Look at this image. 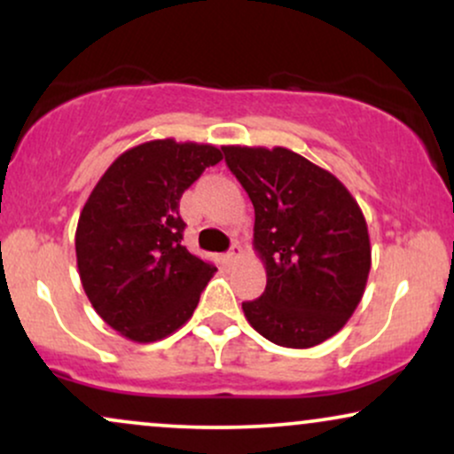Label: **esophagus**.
Here are the masks:
<instances>
[{"label": "esophagus", "instance_id": "34e87169", "mask_svg": "<svg viewBox=\"0 0 454 454\" xmlns=\"http://www.w3.org/2000/svg\"><path fill=\"white\" fill-rule=\"evenodd\" d=\"M243 256V249H241V245H232L231 247V252L226 254V256H223V262L226 264H232V262H237L239 258Z\"/></svg>", "mask_w": 454, "mask_h": 454}]
</instances>
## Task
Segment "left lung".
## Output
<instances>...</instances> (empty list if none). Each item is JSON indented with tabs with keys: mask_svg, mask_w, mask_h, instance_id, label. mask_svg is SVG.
<instances>
[{
	"mask_svg": "<svg viewBox=\"0 0 454 454\" xmlns=\"http://www.w3.org/2000/svg\"><path fill=\"white\" fill-rule=\"evenodd\" d=\"M222 149L254 205V249L267 270L262 296L243 303L245 317L278 346L326 341L361 303L372 269L361 207L335 175L294 151Z\"/></svg>",
	"mask_w": 454,
	"mask_h": 454,
	"instance_id": "1",
	"label": "left lung"
}]
</instances>
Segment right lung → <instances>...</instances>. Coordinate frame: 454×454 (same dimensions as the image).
I'll return each instance as SVG.
<instances>
[{
    "instance_id": "obj_1",
    "label": "right lung",
    "mask_w": 454,
    "mask_h": 454,
    "mask_svg": "<svg viewBox=\"0 0 454 454\" xmlns=\"http://www.w3.org/2000/svg\"><path fill=\"white\" fill-rule=\"evenodd\" d=\"M215 145L158 138L123 151L100 176L76 226V264L96 314L137 343L173 335L194 314L215 267L187 252L179 200Z\"/></svg>"
}]
</instances>
